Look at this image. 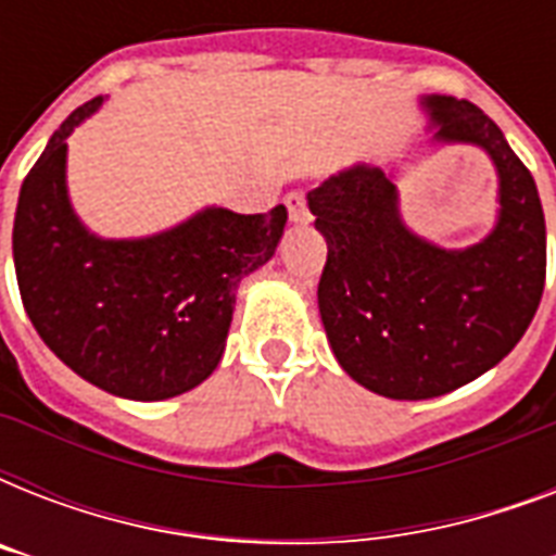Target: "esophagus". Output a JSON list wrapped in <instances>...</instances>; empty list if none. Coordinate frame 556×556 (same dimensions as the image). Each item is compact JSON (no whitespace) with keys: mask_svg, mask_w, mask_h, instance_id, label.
I'll use <instances>...</instances> for the list:
<instances>
[{"mask_svg":"<svg viewBox=\"0 0 556 556\" xmlns=\"http://www.w3.org/2000/svg\"><path fill=\"white\" fill-rule=\"evenodd\" d=\"M286 207H288V216H291V222H296V225L312 222V210H308V199H305V192H288Z\"/></svg>","mask_w":556,"mask_h":556,"instance_id":"1","label":"esophagus"}]
</instances>
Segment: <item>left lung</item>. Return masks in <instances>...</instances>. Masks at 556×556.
I'll return each mask as SVG.
<instances>
[{
	"label": "left lung",
	"mask_w": 556,
	"mask_h": 556,
	"mask_svg": "<svg viewBox=\"0 0 556 556\" xmlns=\"http://www.w3.org/2000/svg\"><path fill=\"white\" fill-rule=\"evenodd\" d=\"M435 141L476 143L500 169V225L441 251L401 225L395 185L355 167L308 192L329 242L317 300L340 366L378 395L421 401L465 387L517 346L545 288V216L531 169L470 100L427 98Z\"/></svg>",
	"instance_id": "left-lung-1"
}]
</instances>
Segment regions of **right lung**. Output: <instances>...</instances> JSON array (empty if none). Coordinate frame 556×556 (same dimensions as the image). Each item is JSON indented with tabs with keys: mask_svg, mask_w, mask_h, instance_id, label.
Masks as SVG:
<instances>
[{
	"mask_svg": "<svg viewBox=\"0 0 556 556\" xmlns=\"http://www.w3.org/2000/svg\"><path fill=\"white\" fill-rule=\"evenodd\" d=\"M98 106L74 109L22 181L16 282L34 329L68 369L112 395L164 401L218 366L236 286L274 256L288 210L210 207L135 242L86 233L65 195V138Z\"/></svg>",
	"mask_w": 556,
	"mask_h": 556,
	"instance_id": "right-lung-1",
	"label": "right lung"
}]
</instances>
